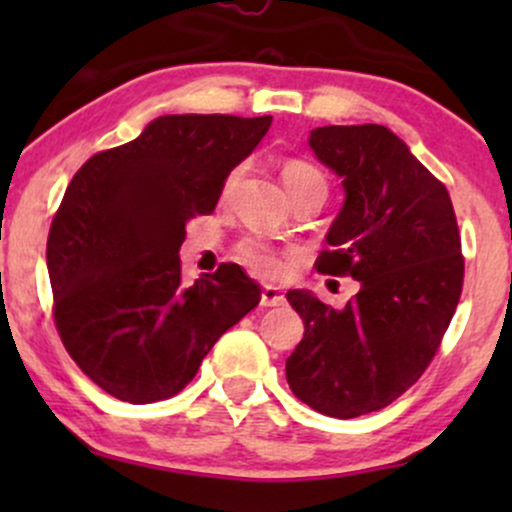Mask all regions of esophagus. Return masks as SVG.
I'll list each match as a JSON object with an SVG mask.
<instances>
[{"instance_id":"1","label":"esophagus","mask_w":512,"mask_h":512,"mask_svg":"<svg viewBox=\"0 0 512 512\" xmlns=\"http://www.w3.org/2000/svg\"><path fill=\"white\" fill-rule=\"evenodd\" d=\"M260 303L264 305V308H274V305H284L286 298H284V293H281L279 289H274V286H264Z\"/></svg>"}]
</instances>
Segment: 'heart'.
Listing matches in <instances>:
<instances>
[{
	"label": "heart",
	"mask_w": 512,
	"mask_h": 512,
	"mask_svg": "<svg viewBox=\"0 0 512 512\" xmlns=\"http://www.w3.org/2000/svg\"><path fill=\"white\" fill-rule=\"evenodd\" d=\"M240 173V168L236 170V175ZM281 178H284L286 190H289L291 199L301 192L308 190H325L327 192V180L322 175L320 168H315L313 163L301 161V158H293V161H286L284 168H281ZM236 255L238 260L245 264V267L252 269L255 274L267 276H279L284 272V262H281V255L276 252L272 245L264 243L260 238H243L236 245Z\"/></svg>",
	"instance_id": "obj_1"
}]
</instances>
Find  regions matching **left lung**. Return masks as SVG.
I'll return each mask as SVG.
<instances>
[{
  "label": "left lung",
  "instance_id": "8db88e82",
  "mask_svg": "<svg viewBox=\"0 0 512 512\" xmlns=\"http://www.w3.org/2000/svg\"><path fill=\"white\" fill-rule=\"evenodd\" d=\"M310 146L346 190L315 269L361 289L342 310L286 293L305 322L286 380L320 414L356 419L395 402L440 349L464 281L460 228L448 187L387 127H317Z\"/></svg>",
  "mask_w": 512,
  "mask_h": 512
}]
</instances>
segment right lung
I'll return each instance as SVG.
<instances>
[{
	"instance_id": "1",
	"label": "right lung",
	"mask_w": 512,
	"mask_h": 512,
	"mask_svg": "<svg viewBox=\"0 0 512 512\" xmlns=\"http://www.w3.org/2000/svg\"><path fill=\"white\" fill-rule=\"evenodd\" d=\"M272 115H163L76 170L52 219V317L69 356L122 402L168 399L260 303L236 262L182 281L185 223L211 214Z\"/></svg>"
}]
</instances>
